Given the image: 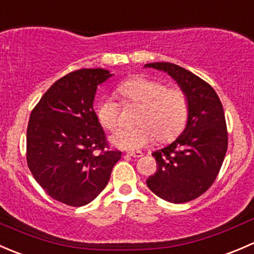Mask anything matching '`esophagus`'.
Wrapping results in <instances>:
<instances>
[{"label": "esophagus", "instance_id": "obj_1", "mask_svg": "<svg viewBox=\"0 0 254 254\" xmlns=\"http://www.w3.org/2000/svg\"><path fill=\"white\" fill-rule=\"evenodd\" d=\"M127 155L131 156V157H134V158L142 157V152H141V151H127Z\"/></svg>", "mask_w": 254, "mask_h": 254}]
</instances>
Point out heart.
Instances as JSON below:
<instances>
[{
  "label": "heart",
  "mask_w": 254,
  "mask_h": 254,
  "mask_svg": "<svg viewBox=\"0 0 254 254\" xmlns=\"http://www.w3.org/2000/svg\"><path fill=\"white\" fill-rule=\"evenodd\" d=\"M117 93L124 104L141 106L136 127H119L111 136L113 145L135 150L156 141L167 143L177 139L186 127L189 117V99L181 88L147 77H134L122 82ZM120 104L104 97L97 106V118L106 129L112 130L119 122Z\"/></svg>",
  "instance_id": "1"
}]
</instances>
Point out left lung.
I'll return each instance as SVG.
<instances>
[{
  "mask_svg": "<svg viewBox=\"0 0 254 254\" xmlns=\"http://www.w3.org/2000/svg\"><path fill=\"white\" fill-rule=\"evenodd\" d=\"M176 79L189 99L182 135L152 156L157 171L146 181L152 193L170 203H187L204 194L216 179L227 151V127L221 101L207 82L171 63L146 64Z\"/></svg>",
  "mask_w": 254,
  "mask_h": 254,
  "instance_id": "obj_1",
  "label": "left lung"
}]
</instances>
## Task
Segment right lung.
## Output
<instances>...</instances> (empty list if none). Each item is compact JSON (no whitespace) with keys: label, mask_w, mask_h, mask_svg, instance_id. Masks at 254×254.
I'll list each match as a JSON object with an SVG mask.
<instances>
[{"label":"right lung","mask_w":254,"mask_h":254,"mask_svg":"<svg viewBox=\"0 0 254 254\" xmlns=\"http://www.w3.org/2000/svg\"><path fill=\"white\" fill-rule=\"evenodd\" d=\"M103 68H82L55 82L30 113L27 163L48 195L83 206L108 184L122 152L109 147L93 111L97 86L111 77Z\"/></svg>","instance_id":"obj_1"}]
</instances>
